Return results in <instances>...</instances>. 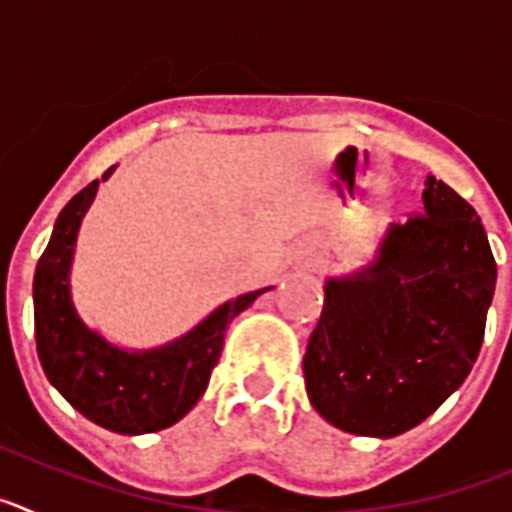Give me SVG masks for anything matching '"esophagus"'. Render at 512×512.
<instances>
[{
	"mask_svg": "<svg viewBox=\"0 0 512 512\" xmlns=\"http://www.w3.org/2000/svg\"><path fill=\"white\" fill-rule=\"evenodd\" d=\"M307 264H310V261H307L305 256H297V266H307Z\"/></svg>",
	"mask_w": 512,
	"mask_h": 512,
	"instance_id": "esophagus-1",
	"label": "esophagus"
}]
</instances>
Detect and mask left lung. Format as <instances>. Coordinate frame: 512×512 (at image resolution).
<instances>
[{
	"mask_svg": "<svg viewBox=\"0 0 512 512\" xmlns=\"http://www.w3.org/2000/svg\"><path fill=\"white\" fill-rule=\"evenodd\" d=\"M425 215L384 230L374 259L325 279L307 397L346 433L392 438L436 413L477 361L497 266L482 220L436 176Z\"/></svg>",
	"mask_w": 512,
	"mask_h": 512,
	"instance_id": "obj_1",
	"label": "left lung"
}]
</instances>
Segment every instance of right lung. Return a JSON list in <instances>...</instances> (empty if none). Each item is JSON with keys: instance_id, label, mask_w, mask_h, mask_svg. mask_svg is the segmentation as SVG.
<instances>
[{"instance_id": "1", "label": "right lung", "mask_w": 512, "mask_h": 512, "mask_svg": "<svg viewBox=\"0 0 512 512\" xmlns=\"http://www.w3.org/2000/svg\"><path fill=\"white\" fill-rule=\"evenodd\" d=\"M115 166L104 171L107 182ZM99 179L63 207L33 279L35 341L48 382L71 408L122 436L164 431L179 423L207 390L230 320L264 292L223 302L184 336L156 348H122L89 328L71 297V264L81 220L97 197Z\"/></svg>"}]
</instances>
